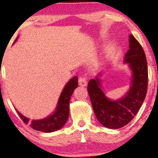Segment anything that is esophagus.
<instances>
[{
  "mask_svg": "<svg viewBox=\"0 0 158 158\" xmlns=\"http://www.w3.org/2000/svg\"><path fill=\"white\" fill-rule=\"evenodd\" d=\"M79 85H80V86H82V87L86 86V85H87L86 79H85V78H84V77H79Z\"/></svg>",
  "mask_w": 158,
  "mask_h": 158,
  "instance_id": "1",
  "label": "esophagus"
}]
</instances>
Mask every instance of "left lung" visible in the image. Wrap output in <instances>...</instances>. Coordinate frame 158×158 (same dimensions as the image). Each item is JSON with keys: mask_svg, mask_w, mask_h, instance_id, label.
<instances>
[{"mask_svg": "<svg viewBox=\"0 0 158 158\" xmlns=\"http://www.w3.org/2000/svg\"><path fill=\"white\" fill-rule=\"evenodd\" d=\"M129 50L124 63L131 71L128 90L123 97L112 99L103 90L100 77L103 72L88 84V91L96 117L103 126L117 129L126 126L137 114L146 98L148 85L147 61L144 50L137 40L129 35Z\"/></svg>", "mask_w": 158, "mask_h": 158, "instance_id": "left-lung-1", "label": "left lung"}]
</instances>
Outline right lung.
I'll use <instances>...</instances> for the list:
<instances>
[{"mask_svg": "<svg viewBox=\"0 0 158 158\" xmlns=\"http://www.w3.org/2000/svg\"><path fill=\"white\" fill-rule=\"evenodd\" d=\"M17 39L15 40L14 43L17 41ZM78 87V78L77 76L73 77L68 81L65 86L63 88L62 91L59 96L58 99L57 105L51 114L40 119H32L30 121V119L26 116L23 115L22 114L17 110L18 114H19L21 119L27 124L30 123V126L33 129L37 130L39 131L50 133L58 130L61 129L64 126L68 120L69 117V112H70V99L73 90Z\"/></svg>", "mask_w": 158, "mask_h": 158, "instance_id": "obj_1", "label": "right lung"}]
</instances>
